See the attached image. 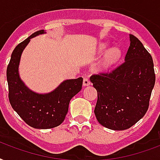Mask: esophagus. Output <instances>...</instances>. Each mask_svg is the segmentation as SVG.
I'll use <instances>...</instances> for the list:
<instances>
[{
    "label": "esophagus",
    "instance_id": "obj_1",
    "mask_svg": "<svg viewBox=\"0 0 160 160\" xmlns=\"http://www.w3.org/2000/svg\"><path fill=\"white\" fill-rule=\"evenodd\" d=\"M91 84V82L89 80V78L88 77H84L83 78V85L84 86H88Z\"/></svg>",
    "mask_w": 160,
    "mask_h": 160
}]
</instances>
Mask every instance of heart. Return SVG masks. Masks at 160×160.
Instances as JSON below:
<instances>
[{
	"label": "heart",
	"mask_w": 160,
	"mask_h": 160,
	"mask_svg": "<svg viewBox=\"0 0 160 160\" xmlns=\"http://www.w3.org/2000/svg\"><path fill=\"white\" fill-rule=\"evenodd\" d=\"M107 48V45L106 44H102L100 45V47L98 48V52L100 53L103 52ZM120 57V51L118 48H111L110 50L108 51V52L105 54L104 58H103V61H102V65L103 66H108L110 64H112L113 62H115Z\"/></svg>",
	"instance_id": "b5f03b06"
}]
</instances>
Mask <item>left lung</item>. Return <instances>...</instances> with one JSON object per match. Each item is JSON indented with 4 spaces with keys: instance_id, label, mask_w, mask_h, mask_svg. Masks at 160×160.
Here are the masks:
<instances>
[{
    "instance_id": "1",
    "label": "left lung",
    "mask_w": 160,
    "mask_h": 160,
    "mask_svg": "<svg viewBox=\"0 0 160 160\" xmlns=\"http://www.w3.org/2000/svg\"><path fill=\"white\" fill-rule=\"evenodd\" d=\"M129 38L120 65L90 77L98 92L95 116L112 130L128 129L145 115L155 83L153 58L135 36Z\"/></svg>"
}]
</instances>
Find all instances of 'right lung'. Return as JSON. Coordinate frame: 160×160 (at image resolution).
<instances>
[{
  "label": "right lung",
  "instance_id": "1",
  "mask_svg": "<svg viewBox=\"0 0 160 160\" xmlns=\"http://www.w3.org/2000/svg\"><path fill=\"white\" fill-rule=\"evenodd\" d=\"M42 33L44 30L36 32L15 48L7 66V78L12 108L31 127L48 129L64 121L70 100L82 89V78L66 80L48 94L35 93L25 86L18 73L21 55L30 39Z\"/></svg>",
  "mask_w": 160,
  "mask_h": 160
}]
</instances>
